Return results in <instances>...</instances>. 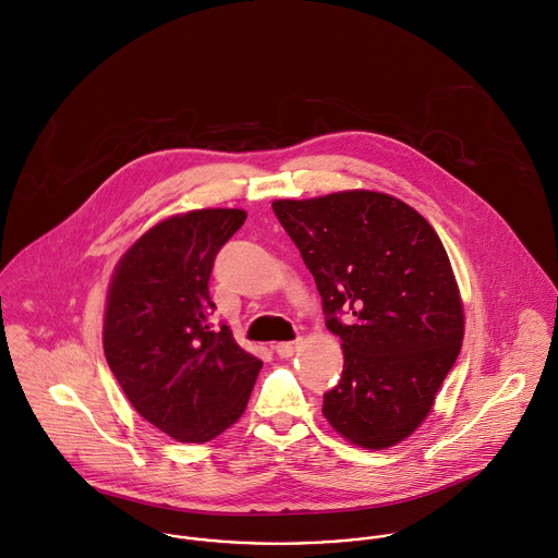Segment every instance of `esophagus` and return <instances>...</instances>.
Here are the masks:
<instances>
[{
    "label": "esophagus",
    "instance_id": "esophagus-1",
    "mask_svg": "<svg viewBox=\"0 0 558 558\" xmlns=\"http://www.w3.org/2000/svg\"><path fill=\"white\" fill-rule=\"evenodd\" d=\"M296 351H299V342H279V344H275V353L279 357H286V360L296 355Z\"/></svg>",
    "mask_w": 558,
    "mask_h": 558
}]
</instances>
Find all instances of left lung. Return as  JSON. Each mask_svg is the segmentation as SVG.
Returning <instances> with one entry per match:
<instances>
[{"mask_svg": "<svg viewBox=\"0 0 558 558\" xmlns=\"http://www.w3.org/2000/svg\"><path fill=\"white\" fill-rule=\"evenodd\" d=\"M272 209L323 296L344 371L325 393L329 424L368 450L409 437L433 409L463 342L448 253L413 207L383 192L279 198Z\"/></svg>", "mask_w": 558, "mask_h": 558, "instance_id": "1", "label": "left lung"}]
</instances>
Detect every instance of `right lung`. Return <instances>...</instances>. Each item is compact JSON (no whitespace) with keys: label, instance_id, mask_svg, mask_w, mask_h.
<instances>
[{"label":"right lung","instance_id":"right-lung-1","mask_svg":"<svg viewBox=\"0 0 558 558\" xmlns=\"http://www.w3.org/2000/svg\"><path fill=\"white\" fill-rule=\"evenodd\" d=\"M244 209H192L141 235L121 257L106 303L104 353L132 407L178 441L203 444L248 402L262 362L216 329L209 275Z\"/></svg>","mask_w":558,"mask_h":558}]
</instances>
